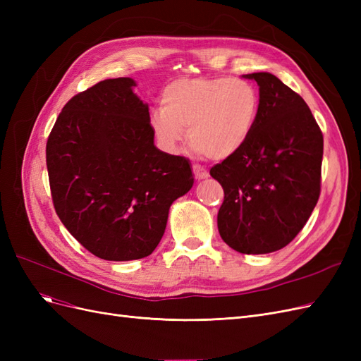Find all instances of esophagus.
Returning <instances> with one entry per match:
<instances>
[{"instance_id":"esophagus-1","label":"esophagus","mask_w":361,"mask_h":361,"mask_svg":"<svg viewBox=\"0 0 361 361\" xmlns=\"http://www.w3.org/2000/svg\"><path fill=\"white\" fill-rule=\"evenodd\" d=\"M192 171H194V176L197 180H202V179H206L207 176H209V173H207L203 167L200 166H192Z\"/></svg>"}]
</instances>
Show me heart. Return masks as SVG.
Wrapping results in <instances>:
<instances>
[{"instance_id": "1", "label": "heart", "mask_w": 361, "mask_h": 361, "mask_svg": "<svg viewBox=\"0 0 361 361\" xmlns=\"http://www.w3.org/2000/svg\"><path fill=\"white\" fill-rule=\"evenodd\" d=\"M260 114V93L245 80L180 78L161 94V110L149 123L162 149L178 150L185 138L197 154L223 161L236 155L255 133Z\"/></svg>"}]
</instances>
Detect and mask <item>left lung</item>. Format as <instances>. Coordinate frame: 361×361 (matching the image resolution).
<instances>
[{
  "mask_svg": "<svg viewBox=\"0 0 361 361\" xmlns=\"http://www.w3.org/2000/svg\"><path fill=\"white\" fill-rule=\"evenodd\" d=\"M243 76L259 85L260 114L248 143L211 169L224 190L216 223L228 247L267 255L286 247L318 203L324 138L307 104L276 75Z\"/></svg>",
  "mask_w": 361,
  "mask_h": 361,
  "instance_id": "1",
  "label": "left lung"
}]
</instances>
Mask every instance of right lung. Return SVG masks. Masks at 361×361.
Segmentation results:
<instances>
[{
	"label": "right lung",
	"mask_w": 361,
	"mask_h": 361,
	"mask_svg": "<svg viewBox=\"0 0 361 361\" xmlns=\"http://www.w3.org/2000/svg\"><path fill=\"white\" fill-rule=\"evenodd\" d=\"M133 78L97 82L63 106L47 143L56 212L84 248L104 260L152 255L171 203L194 176L187 158L159 150L149 105Z\"/></svg>",
	"instance_id": "right-lung-1"
}]
</instances>
